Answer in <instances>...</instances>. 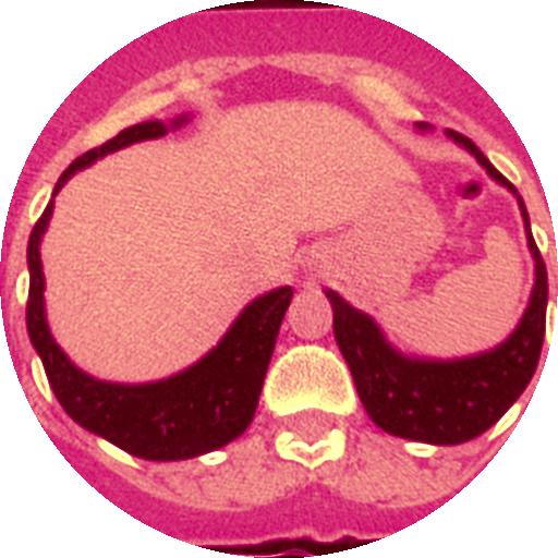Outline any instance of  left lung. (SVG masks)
Returning <instances> with one entry per match:
<instances>
[{
    "label": "left lung",
    "mask_w": 558,
    "mask_h": 558,
    "mask_svg": "<svg viewBox=\"0 0 558 558\" xmlns=\"http://www.w3.org/2000/svg\"><path fill=\"white\" fill-rule=\"evenodd\" d=\"M424 128V125H418ZM454 143L475 155L484 170L505 187L514 184L484 158L475 143L463 134L448 131ZM523 220L529 215L523 199ZM529 251L535 256V287L520 326L511 338L490 352L469 359L430 362L400 355L376 326L374 319L347 304L335 290H326L335 311V338L350 364V374L359 388L367 415L391 436L430 445H460L490 430L514 400L526 391L535 374L547 328V268L538 254V244L529 232Z\"/></svg>",
    "instance_id": "1"
}]
</instances>
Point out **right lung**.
<instances>
[{
    "label": "right lung",
    "mask_w": 558,
    "mask_h": 558,
    "mask_svg": "<svg viewBox=\"0 0 558 558\" xmlns=\"http://www.w3.org/2000/svg\"><path fill=\"white\" fill-rule=\"evenodd\" d=\"M182 122H187V116H179L172 128H179ZM163 134H167L163 122H140L119 131L104 146L80 155L56 182L53 196L74 172L104 155L119 151L131 143L158 140ZM50 215H53V199L47 203L44 215L35 223L26 247V263H29L26 328L62 410L80 427L98 433L107 442L119 445L122 451L143 460H187L223 448L235 436H242L254 421L280 323L290 307V287L266 292L247 304L218 347L182 374L143 386L104 383L68 362V355L59 350V343L47 328L41 235L47 232Z\"/></svg>",
    "instance_id": "right-lung-1"
}]
</instances>
